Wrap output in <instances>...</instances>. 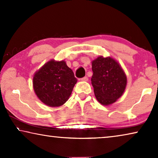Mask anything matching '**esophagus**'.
Masks as SVG:
<instances>
[{"label":"esophagus","mask_w":158,"mask_h":158,"mask_svg":"<svg viewBox=\"0 0 158 158\" xmlns=\"http://www.w3.org/2000/svg\"><path fill=\"white\" fill-rule=\"evenodd\" d=\"M89 80V78L87 77H84L83 78L81 79V81H87Z\"/></svg>","instance_id":"obj_1"}]
</instances>
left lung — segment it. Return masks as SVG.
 Here are the masks:
<instances>
[{"label":"left lung","mask_w":158,"mask_h":158,"mask_svg":"<svg viewBox=\"0 0 158 158\" xmlns=\"http://www.w3.org/2000/svg\"><path fill=\"white\" fill-rule=\"evenodd\" d=\"M91 84L96 99L103 105L112 104L121 97L127 79L118 63L110 57L98 56L92 62Z\"/></svg>","instance_id":"8db88e82"}]
</instances>
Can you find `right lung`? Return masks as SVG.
I'll return each mask as SVG.
<instances>
[{
	"instance_id": "1",
	"label": "right lung",
	"mask_w": 158,
	"mask_h": 158,
	"mask_svg": "<svg viewBox=\"0 0 158 158\" xmlns=\"http://www.w3.org/2000/svg\"><path fill=\"white\" fill-rule=\"evenodd\" d=\"M77 81L74 72L64 61L51 60L35 73L33 88L42 102L56 107L68 100Z\"/></svg>"
}]
</instances>
